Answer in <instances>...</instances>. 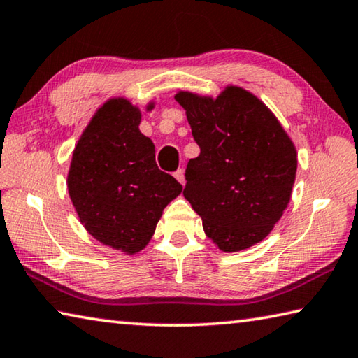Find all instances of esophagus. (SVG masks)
I'll list each match as a JSON object with an SVG mask.
<instances>
[{"mask_svg":"<svg viewBox=\"0 0 358 358\" xmlns=\"http://www.w3.org/2000/svg\"><path fill=\"white\" fill-rule=\"evenodd\" d=\"M173 177H175V178H177V180L180 181V183L185 186V183H186V180H185V171H183V169H178V171L173 173Z\"/></svg>","mask_w":358,"mask_h":358,"instance_id":"obj_1","label":"esophagus"}]
</instances>
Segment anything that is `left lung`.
<instances>
[{
    "label": "left lung",
    "instance_id": "1",
    "mask_svg": "<svg viewBox=\"0 0 358 358\" xmlns=\"http://www.w3.org/2000/svg\"><path fill=\"white\" fill-rule=\"evenodd\" d=\"M200 155L187 162L185 199L225 253L258 244L289 203L297 153L277 117L229 84L216 99L178 90Z\"/></svg>",
    "mask_w": 358,
    "mask_h": 358
}]
</instances>
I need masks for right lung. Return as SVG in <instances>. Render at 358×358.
<instances>
[{
	"instance_id": "add662e5",
	"label": "right lung",
	"mask_w": 358,
	"mask_h": 358,
	"mask_svg": "<svg viewBox=\"0 0 358 358\" xmlns=\"http://www.w3.org/2000/svg\"><path fill=\"white\" fill-rule=\"evenodd\" d=\"M155 103L145 106L152 111ZM141 109L114 96L96 109L78 139L67 175L71 203L89 235L127 255L150 243L162 210L181 186L155 161L141 133Z\"/></svg>"
}]
</instances>
